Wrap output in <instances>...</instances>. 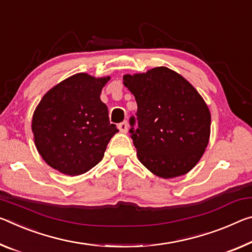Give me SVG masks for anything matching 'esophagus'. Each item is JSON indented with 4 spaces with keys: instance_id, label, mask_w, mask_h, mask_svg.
Segmentation results:
<instances>
[{
    "instance_id": "obj_1",
    "label": "esophagus",
    "mask_w": 252,
    "mask_h": 252,
    "mask_svg": "<svg viewBox=\"0 0 252 252\" xmlns=\"http://www.w3.org/2000/svg\"><path fill=\"white\" fill-rule=\"evenodd\" d=\"M119 130L121 131V132H123V133H126V132H127V129H129V125H127V121H123V122H121L119 125Z\"/></svg>"
}]
</instances>
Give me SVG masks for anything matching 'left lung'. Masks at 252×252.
<instances>
[{
	"mask_svg": "<svg viewBox=\"0 0 252 252\" xmlns=\"http://www.w3.org/2000/svg\"><path fill=\"white\" fill-rule=\"evenodd\" d=\"M123 84L138 105L129 120V132L139 160L161 178L189 173L210 139L211 114L204 99L167 67L125 75Z\"/></svg>",
	"mask_w": 252,
	"mask_h": 252,
	"instance_id": "1",
	"label": "left lung"
}]
</instances>
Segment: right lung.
I'll use <instances>...</instances> for the list:
<instances>
[{
	"label": "right lung",
	"instance_id": "1",
	"mask_svg": "<svg viewBox=\"0 0 252 252\" xmlns=\"http://www.w3.org/2000/svg\"><path fill=\"white\" fill-rule=\"evenodd\" d=\"M110 77L76 74L42 97L32 118L35 147L48 165L63 174L81 175L102 160L118 132L99 95Z\"/></svg>",
	"mask_w": 252,
	"mask_h": 252
}]
</instances>
